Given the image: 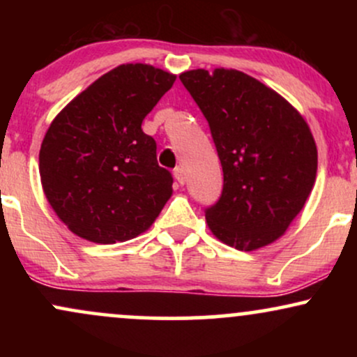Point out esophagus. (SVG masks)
Returning a JSON list of instances; mask_svg holds the SVG:
<instances>
[{
	"mask_svg": "<svg viewBox=\"0 0 357 357\" xmlns=\"http://www.w3.org/2000/svg\"><path fill=\"white\" fill-rule=\"evenodd\" d=\"M174 178H176V181H178L179 184H184V181H186V174H184L183 167H176V169H174Z\"/></svg>",
	"mask_w": 357,
	"mask_h": 357,
	"instance_id": "34e87169",
	"label": "esophagus"
}]
</instances>
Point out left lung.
<instances>
[{
    "label": "left lung",
    "mask_w": 357,
    "mask_h": 357,
    "mask_svg": "<svg viewBox=\"0 0 357 357\" xmlns=\"http://www.w3.org/2000/svg\"><path fill=\"white\" fill-rule=\"evenodd\" d=\"M179 80L208 121L223 167L218 202L204 210L208 227L241 252L272 243L312 191L317 147L309 126L277 92L243 72L198 68Z\"/></svg>",
    "instance_id": "obj_1"
}]
</instances>
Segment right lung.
Wrapping results in <instances>:
<instances>
[{
	"instance_id": "right-lung-1",
	"label": "right lung",
	"mask_w": 357,
	"mask_h": 357,
	"mask_svg": "<svg viewBox=\"0 0 357 357\" xmlns=\"http://www.w3.org/2000/svg\"><path fill=\"white\" fill-rule=\"evenodd\" d=\"M176 77L144 63L114 68L67 105L40 149L48 203L75 235L110 245L146 231L173 192L142 121Z\"/></svg>"
}]
</instances>
